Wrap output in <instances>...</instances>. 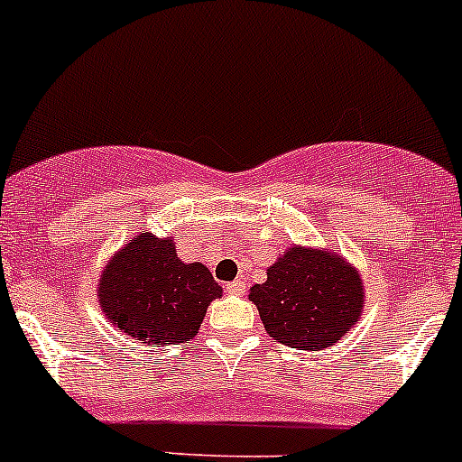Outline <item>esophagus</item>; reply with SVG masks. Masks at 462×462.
Returning <instances> with one entry per match:
<instances>
[{
  "mask_svg": "<svg viewBox=\"0 0 462 462\" xmlns=\"http://www.w3.org/2000/svg\"><path fill=\"white\" fill-rule=\"evenodd\" d=\"M226 289H227V291H230V293H239V296H241V293L245 291V281H243V278H236V281L227 282Z\"/></svg>",
  "mask_w": 462,
  "mask_h": 462,
  "instance_id": "obj_1",
  "label": "esophagus"
}]
</instances>
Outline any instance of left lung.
Returning <instances> with one entry per match:
<instances>
[{
	"label": "left lung",
	"instance_id": "8db88e82",
	"mask_svg": "<svg viewBox=\"0 0 462 462\" xmlns=\"http://www.w3.org/2000/svg\"><path fill=\"white\" fill-rule=\"evenodd\" d=\"M250 300L273 339L320 351L359 320L364 291L357 272L339 256L291 247L267 270V281L252 287Z\"/></svg>",
	"mask_w": 462,
	"mask_h": 462
}]
</instances>
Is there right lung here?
<instances>
[{"label":"right lung","mask_w":462,"mask_h":462,"mask_svg":"<svg viewBox=\"0 0 462 462\" xmlns=\"http://www.w3.org/2000/svg\"><path fill=\"white\" fill-rule=\"evenodd\" d=\"M98 296L105 316L131 339L169 346L197 336L221 287L201 263H181L173 239L144 232L114 256Z\"/></svg>","instance_id":"1"}]
</instances>
